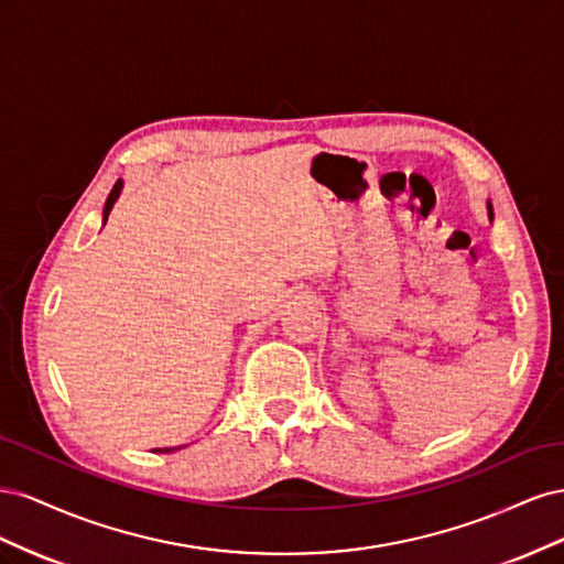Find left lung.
<instances>
[{"label": "left lung", "mask_w": 564, "mask_h": 564, "mask_svg": "<svg viewBox=\"0 0 564 564\" xmlns=\"http://www.w3.org/2000/svg\"><path fill=\"white\" fill-rule=\"evenodd\" d=\"M487 214H489V220L494 218V209H491V202H487Z\"/></svg>", "instance_id": "1"}]
</instances>
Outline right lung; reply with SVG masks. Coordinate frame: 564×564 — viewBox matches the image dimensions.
<instances>
[{
  "mask_svg": "<svg viewBox=\"0 0 564 564\" xmlns=\"http://www.w3.org/2000/svg\"><path fill=\"white\" fill-rule=\"evenodd\" d=\"M122 187H124V181L119 178V181L115 183L112 191H110L108 199H106V207H104V226H106V220H108V216H110V212H112V207H115V202L119 199V195H122ZM174 449H181V447H158V449H152V452H155V454H169V452H174Z\"/></svg>",
  "mask_w": 564,
  "mask_h": 564,
  "instance_id": "add662e5",
  "label": "right lung"
}]
</instances>
